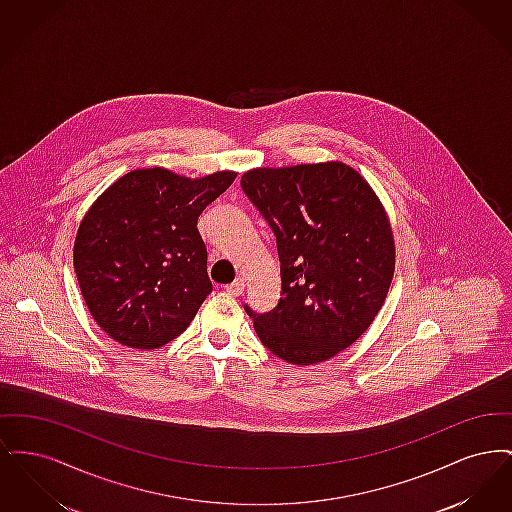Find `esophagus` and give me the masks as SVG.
<instances>
[{
  "instance_id": "1",
  "label": "esophagus",
  "mask_w": 512,
  "mask_h": 512,
  "mask_svg": "<svg viewBox=\"0 0 512 512\" xmlns=\"http://www.w3.org/2000/svg\"><path fill=\"white\" fill-rule=\"evenodd\" d=\"M245 288V280L244 278H238V280H234L232 284H228V286H224V292L228 293V295H232V297H238V295H242L244 293Z\"/></svg>"
}]
</instances>
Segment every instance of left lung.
<instances>
[{
	"label": "left lung",
	"mask_w": 512,
	"mask_h": 512,
	"mask_svg": "<svg viewBox=\"0 0 512 512\" xmlns=\"http://www.w3.org/2000/svg\"><path fill=\"white\" fill-rule=\"evenodd\" d=\"M249 201L280 257L278 305L253 318L261 343L292 365H317L359 340L382 309L395 270L388 213L365 178L341 161L251 169Z\"/></svg>",
	"instance_id": "1"
}]
</instances>
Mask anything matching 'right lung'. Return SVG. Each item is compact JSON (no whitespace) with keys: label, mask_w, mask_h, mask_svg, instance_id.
Here are the masks:
<instances>
[{"label":"right lung","mask_w":512,"mask_h":512,"mask_svg":"<svg viewBox=\"0 0 512 512\" xmlns=\"http://www.w3.org/2000/svg\"><path fill=\"white\" fill-rule=\"evenodd\" d=\"M236 176L136 169L92 203L76 232L74 272L107 336L155 349L188 328L213 290L197 219Z\"/></svg>","instance_id":"add662e5"}]
</instances>
